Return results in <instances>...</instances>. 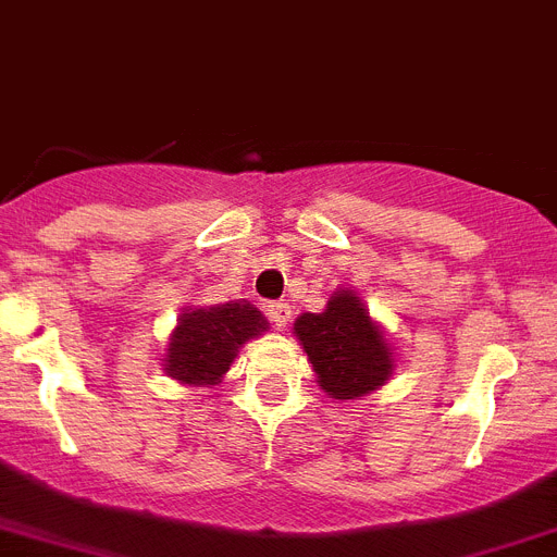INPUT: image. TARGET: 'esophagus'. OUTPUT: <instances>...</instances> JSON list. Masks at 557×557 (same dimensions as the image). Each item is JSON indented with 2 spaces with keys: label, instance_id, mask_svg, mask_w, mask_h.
I'll return each instance as SVG.
<instances>
[{
  "label": "esophagus",
  "instance_id": "1",
  "mask_svg": "<svg viewBox=\"0 0 557 557\" xmlns=\"http://www.w3.org/2000/svg\"><path fill=\"white\" fill-rule=\"evenodd\" d=\"M289 315H293V312H289V304H284V301L268 304V318H270V324H273L275 330H284V326H287V321H289Z\"/></svg>",
  "mask_w": 557,
  "mask_h": 557
}]
</instances>
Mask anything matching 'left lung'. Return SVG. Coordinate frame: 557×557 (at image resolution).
I'll list each match as a JSON object with an SVG mask.
<instances>
[{
    "instance_id": "8db88e82",
    "label": "left lung",
    "mask_w": 557,
    "mask_h": 557,
    "mask_svg": "<svg viewBox=\"0 0 557 557\" xmlns=\"http://www.w3.org/2000/svg\"><path fill=\"white\" fill-rule=\"evenodd\" d=\"M296 335L335 400H358L392 377V351L355 293H337L324 312H304Z\"/></svg>"
}]
</instances>
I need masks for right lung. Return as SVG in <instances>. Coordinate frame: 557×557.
Listing matches in <instances>:
<instances>
[{
	"label": "right lung",
	"mask_w": 557,
	"mask_h": 557,
	"mask_svg": "<svg viewBox=\"0 0 557 557\" xmlns=\"http://www.w3.org/2000/svg\"><path fill=\"white\" fill-rule=\"evenodd\" d=\"M264 330L268 321L247 301L183 312L165 355L169 374L191 386H213L227 372L239 346Z\"/></svg>",
	"instance_id": "add662e5"
}]
</instances>
